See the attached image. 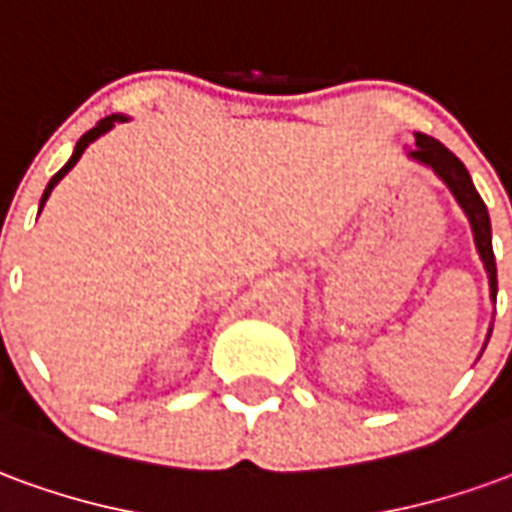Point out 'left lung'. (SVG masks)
<instances>
[{"label": "left lung", "instance_id": "left-lung-1", "mask_svg": "<svg viewBox=\"0 0 512 512\" xmlns=\"http://www.w3.org/2000/svg\"><path fill=\"white\" fill-rule=\"evenodd\" d=\"M417 142L408 150V158H414L419 164L430 167L436 175H439L447 189L452 191V197L458 200V205L463 208V213L469 216V224H472L474 244H477V252H480V260H483L485 271H488V285H491V301H496V260H494V246H491V219H488V208L485 202L480 200V194L474 189L469 172L461 164V158L450 153L447 147L441 145L439 139H433L428 134H414Z\"/></svg>", "mask_w": 512, "mask_h": 512}]
</instances>
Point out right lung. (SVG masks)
<instances>
[{"mask_svg":"<svg viewBox=\"0 0 512 512\" xmlns=\"http://www.w3.org/2000/svg\"><path fill=\"white\" fill-rule=\"evenodd\" d=\"M126 120H128V117H123V115L104 117V120H101L98 126L90 128V131H87V134H84L82 139H79V142H76V150H73V156L68 158V164H65V167H62L60 172H57V175H54V178L49 180V186H46V191H43V197H40V208H43V205H46V200H49L51 189H54V186H57V183H60V180L65 178V175H68V172H71L73 167H76V161L82 158V153H84V150H87V145H90V142H95V139H98V136H101V134H106L109 128H115V123H126Z\"/></svg>","mask_w":512,"mask_h":512,"instance_id":"right-lung-1","label":"right lung"}]
</instances>
